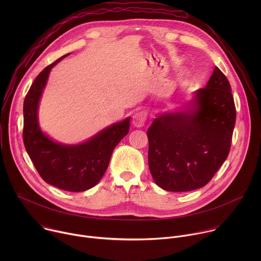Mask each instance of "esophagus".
<instances>
[{"label":"esophagus","instance_id":"1","mask_svg":"<svg viewBox=\"0 0 261 261\" xmlns=\"http://www.w3.org/2000/svg\"><path fill=\"white\" fill-rule=\"evenodd\" d=\"M145 121H146V113H144V111H138V113L134 115L132 123L135 127L141 128L144 125Z\"/></svg>","mask_w":261,"mask_h":261}]
</instances>
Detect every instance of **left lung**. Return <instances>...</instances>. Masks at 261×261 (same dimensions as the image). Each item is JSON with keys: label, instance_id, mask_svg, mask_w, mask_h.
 I'll return each instance as SVG.
<instances>
[{"label": "left lung", "instance_id": "1", "mask_svg": "<svg viewBox=\"0 0 261 261\" xmlns=\"http://www.w3.org/2000/svg\"><path fill=\"white\" fill-rule=\"evenodd\" d=\"M234 124L229 82L215 67L205 88L177 111L159 114L147 129L148 167L155 182L170 192L203 187L228 156Z\"/></svg>", "mask_w": 261, "mask_h": 261}]
</instances>
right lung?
I'll return each instance as SVG.
<instances>
[{"label": "right lung", "instance_id": "1", "mask_svg": "<svg viewBox=\"0 0 261 261\" xmlns=\"http://www.w3.org/2000/svg\"><path fill=\"white\" fill-rule=\"evenodd\" d=\"M68 55L43 69L32 84L23 102L22 134L27 153L47 184L65 191L83 192L102 178L115 147L129 132L130 118L77 144L58 142L41 130L38 108L49 72Z\"/></svg>", "mask_w": 261, "mask_h": 261}]
</instances>
